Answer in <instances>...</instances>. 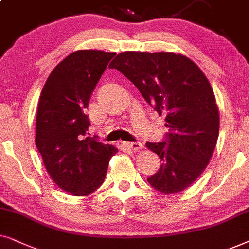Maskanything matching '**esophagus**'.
Masks as SVG:
<instances>
[{"mask_svg": "<svg viewBox=\"0 0 249 249\" xmlns=\"http://www.w3.org/2000/svg\"><path fill=\"white\" fill-rule=\"evenodd\" d=\"M123 148L128 149V150H140L142 148V143L140 142H122Z\"/></svg>", "mask_w": 249, "mask_h": 249, "instance_id": "1", "label": "esophagus"}]
</instances>
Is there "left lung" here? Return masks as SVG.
<instances>
[{
  "instance_id": "obj_1",
  "label": "left lung",
  "mask_w": 249,
  "mask_h": 249,
  "mask_svg": "<svg viewBox=\"0 0 249 249\" xmlns=\"http://www.w3.org/2000/svg\"><path fill=\"white\" fill-rule=\"evenodd\" d=\"M127 77L144 100L165 114V139L147 142L161 165L147 180L171 195L194 183L210 163L216 145L220 116L206 76L190 59L172 52H122L110 65Z\"/></svg>"
}]
</instances>
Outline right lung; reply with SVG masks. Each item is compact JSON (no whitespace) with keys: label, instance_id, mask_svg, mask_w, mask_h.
<instances>
[{"label":"right lung","instance_id":"add662e5","mask_svg":"<svg viewBox=\"0 0 249 249\" xmlns=\"http://www.w3.org/2000/svg\"><path fill=\"white\" fill-rule=\"evenodd\" d=\"M115 52L79 50L57 65L46 79L36 115L35 143L59 188L86 196L104 183L117 149L86 137L84 114L91 94Z\"/></svg>","mask_w":249,"mask_h":249}]
</instances>
